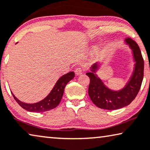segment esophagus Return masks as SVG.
Listing matches in <instances>:
<instances>
[{
    "label": "esophagus",
    "mask_w": 150,
    "mask_h": 150,
    "mask_svg": "<svg viewBox=\"0 0 150 150\" xmlns=\"http://www.w3.org/2000/svg\"><path fill=\"white\" fill-rule=\"evenodd\" d=\"M83 71H84L83 68H81V67H78V68H76V70H75V74L76 75L79 76V75L82 74V72H83Z\"/></svg>",
    "instance_id": "34e87169"
}]
</instances>
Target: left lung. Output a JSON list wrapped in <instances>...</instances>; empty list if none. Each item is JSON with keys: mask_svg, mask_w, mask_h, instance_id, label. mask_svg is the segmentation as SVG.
I'll return each mask as SVG.
<instances>
[{"mask_svg": "<svg viewBox=\"0 0 150 150\" xmlns=\"http://www.w3.org/2000/svg\"><path fill=\"white\" fill-rule=\"evenodd\" d=\"M125 44L131 50L134 64L131 77L123 88L112 90L105 85L97 74L101 66L99 62L93 64L90 72L86 74L90 79L88 95L93 103L101 109L114 110L127 106L134 100L141 88L144 79V62L140 49L130 38L126 39Z\"/></svg>", "mask_w": 150, "mask_h": 150, "instance_id": "obj_1", "label": "left lung"}]
</instances>
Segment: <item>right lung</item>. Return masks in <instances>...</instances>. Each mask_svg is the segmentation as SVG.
Returning <instances> with one entry per match:
<instances>
[{
	"label": "right lung",
	"mask_w": 150,
	"mask_h": 150,
	"mask_svg": "<svg viewBox=\"0 0 150 150\" xmlns=\"http://www.w3.org/2000/svg\"><path fill=\"white\" fill-rule=\"evenodd\" d=\"M74 71H70L63 75L56 82L49 94L42 100L34 103H27L19 101L13 95V93L12 92L11 93L17 103L27 111L40 113L47 112L53 109L59 105L64 95L65 86L71 79L74 78Z\"/></svg>",
	"instance_id": "add662e5"
}]
</instances>
